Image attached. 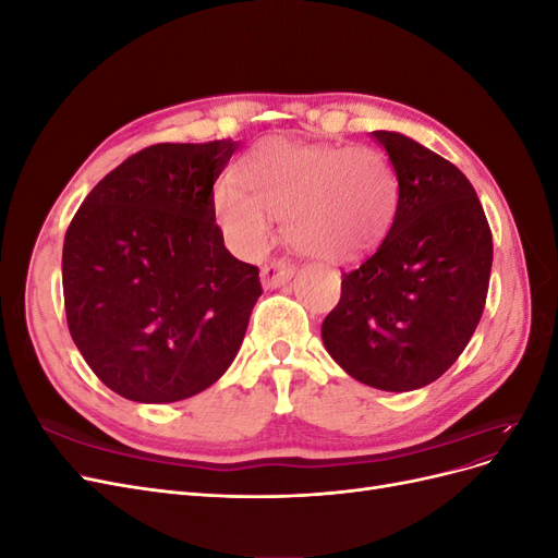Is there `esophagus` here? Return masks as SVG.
Wrapping results in <instances>:
<instances>
[{
    "instance_id": "34e87169",
    "label": "esophagus",
    "mask_w": 558,
    "mask_h": 558,
    "mask_svg": "<svg viewBox=\"0 0 558 558\" xmlns=\"http://www.w3.org/2000/svg\"><path fill=\"white\" fill-rule=\"evenodd\" d=\"M295 272V267L289 260H272L260 269V281L265 289H279L286 281H289Z\"/></svg>"
}]
</instances>
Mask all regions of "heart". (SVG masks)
Segmentation results:
<instances>
[{
  "label": "heart",
  "instance_id": "1",
  "mask_svg": "<svg viewBox=\"0 0 558 558\" xmlns=\"http://www.w3.org/2000/svg\"><path fill=\"white\" fill-rule=\"evenodd\" d=\"M240 183L216 191V216L240 253H260L272 218L298 251L351 260L375 248L393 223L398 174L375 146L265 140L240 162Z\"/></svg>",
  "mask_w": 558,
  "mask_h": 558
}]
</instances>
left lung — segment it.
Instances as JSON below:
<instances>
[{
	"instance_id": "obj_1",
	"label": "left lung",
	"mask_w": 558,
	"mask_h": 558,
	"mask_svg": "<svg viewBox=\"0 0 558 558\" xmlns=\"http://www.w3.org/2000/svg\"><path fill=\"white\" fill-rule=\"evenodd\" d=\"M398 174V209L373 256L342 275L320 337L347 375L379 391L428 386L475 332L494 240L459 167L400 132L375 130Z\"/></svg>"
}]
</instances>
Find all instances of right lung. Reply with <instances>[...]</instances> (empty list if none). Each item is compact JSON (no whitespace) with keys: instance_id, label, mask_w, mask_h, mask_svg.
<instances>
[{"instance_id":"add662e5","label":"right lung","mask_w":558,"mask_h":558,"mask_svg":"<svg viewBox=\"0 0 558 558\" xmlns=\"http://www.w3.org/2000/svg\"><path fill=\"white\" fill-rule=\"evenodd\" d=\"M238 142L154 144L111 170L64 234L66 326L93 373L134 402L209 388L260 298L216 226L214 183Z\"/></svg>"}]
</instances>
